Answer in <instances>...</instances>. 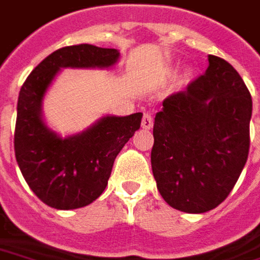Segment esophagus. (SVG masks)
Here are the masks:
<instances>
[{"mask_svg":"<svg viewBox=\"0 0 260 260\" xmlns=\"http://www.w3.org/2000/svg\"><path fill=\"white\" fill-rule=\"evenodd\" d=\"M142 127L144 130H150L151 127H153V117H151L150 114H144L143 116V120H142Z\"/></svg>","mask_w":260,"mask_h":260,"instance_id":"obj_1","label":"esophagus"}]
</instances>
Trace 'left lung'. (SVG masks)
I'll return each instance as SVG.
<instances>
[{"label":"left lung","instance_id":"left-lung-1","mask_svg":"<svg viewBox=\"0 0 260 260\" xmlns=\"http://www.w3.org/2000/svg\"><path fill=\"white\" fill-rule=\"evenodd\" d=\"M206 73L154 117L151 170L167 205L205 213L223 202L249 154L252 97L239 73L209 55Z\"/></svg>","mask_w":260,"mask_h":260}]
</instances>
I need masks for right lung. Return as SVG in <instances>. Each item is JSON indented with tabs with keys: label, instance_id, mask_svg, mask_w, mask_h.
Masks as SVG:
<instances>
[{
	"label": "right lung",
	"instance_id": "obj_1",
	"mask_svg": "<svg viewBox=\"0 0 260 260\" xmlns=\"http://www.w3.org/2000/svg\"><path fill=\"white\" fill-rule=\"evenodd\" d=\"M118 57L114 48L62 47L41 61L21 87L15 158L29 189L50 207L70 210L93 203L106 189L120 150L140 128L143 114L106 116L84 132L62 139L43 120L45 93L61 69H109Z\"/></svg>",
	"mask_w": 260,
	"mask_h": 260
}]
</instances>
